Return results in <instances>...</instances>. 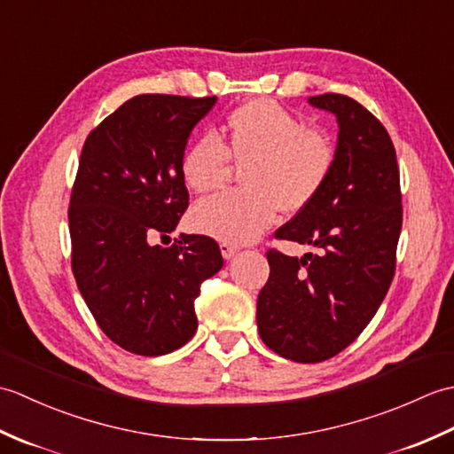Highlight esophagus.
<instances>
[{
  "label": "esophagus",
  "mask_w": 454,
  "mask_h": 454,
  "mask_svg": "<svg viewBox=\"0 0 454 454\" xmlns=\"http://www.w3.org/2000/svg\"><path fill=\"white\" fill-rule=\"evenodd\" d=\"M220 252H222V257H224V259H232L239 252V247L234 246V244H230V242H222Z\"/></svg>",
  "instance_id": "esophagus-1"
}]
</instances>
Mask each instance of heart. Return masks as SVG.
<instances>
[{"label": "heart", "instance_id": "1", "mask_svg": "<svg viewBox=\"0 0 454 454\" xmlns=\"http://www.w3.org/2000/svg\"><path fill=\"white\" fill-rule=\"evenodd\" d=\"M327 132L306 129L271 99H252L226 114L218 140L200 138L181 158V177L197 195L224 185L232 163L244 166V189L202 202L192 212L199 232L247 244L273 224L278 210L298 212L317 197L335 166Z\"/></svg>", "mask_w": 454, "mask_h": 454}]
</instances>
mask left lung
Here are the masks:
<instances>
[{
    "instance_id": "obj_1",
    "label": "left lung",
    "mask_w": 454,
    "mask_h": 454,
    "mask_svg": "<svg viewBox=\"0 0 454 454\" xmlns=\"http://www.w3.org/2000/svg\"><path fill=\"white\" fill-rule=\"evenodd\" d=\"M308 103L335 114V166L317 197L275 236L317 254L269 249L271 273L257 298V330L285 359L320 363L359 337L388 293L402 195L396 150L372 113L340 93Z\"/></svg>"
}]
</instances>
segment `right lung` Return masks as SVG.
<instances>
[{"label":"right lung","instance_id":"right-lung-1","mask_svg":"<svg viewBox=\"0 0 454 454\" xmlns=\"http://www.w3.org/2000/svg\"><path fill=\"white\" fill-rule=\"evenodd\" d=\"M216 98L137 95L83 144L72 189V271L105 335L134 355L179 349L197 332L200 283L224 259L215 239L168 238L189 207L181 158Z\"/></svg>","mask_w":454,"mask_h":454}]
</instances>
